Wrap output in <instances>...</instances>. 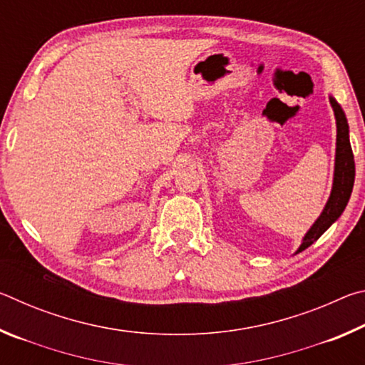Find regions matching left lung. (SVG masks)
<instances>
[{
  "mask_svg": "<svg viewBox=\"0 0 365 365\" xmlns=\"http://www.w3.org/2000/svg\"><path fill=\"white\" fill-rule=\"evenodd\" d=\"M330 104L336 120L335 170H333L331 191L324 211L320 212L317 220L314 222L312 227L309 228L304 237H302V242L299 245V248L296 250L294 255H298V252L309 248V246H311L314 242H317V240L322 237L327 230H329V227L333 224V222L338 220L339 215L343 214L344 207L349 201V196L353 193L356 168H354L353 150H351V143H349L348 119H346L344 110L333 96H330Z\"/></svg>",
  "mask_w": 365,
  "mask_h": 365,
  "instance_id": "8db88e82",
  "label": "left lung"
}]
</instances>
